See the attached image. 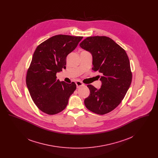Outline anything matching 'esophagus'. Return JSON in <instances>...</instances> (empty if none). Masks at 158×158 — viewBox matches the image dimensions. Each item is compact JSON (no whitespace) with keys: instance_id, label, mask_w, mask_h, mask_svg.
I'll use <instances>...</instances> for the list:
<instances>
[{"instance_id":"esophagus-1","label":"esophagus","mask_w":158,"mask_h":158,"mask_svg":"<svg viewBox=\"0 0 158 158\" xmlns=\"http://www.w3.org/2000/svg\"><path fill=\"white\" fill-rule=\"evenodd\" d=\"M76 86H77V88H81V87H82V86H84V85H85L82 82L79 81L76 82Z\"/></svg>"}]
</instances>
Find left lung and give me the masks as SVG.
Masks as SVG:
<instances>
[{"instance_id":"obj_1","label":"left lung","mask_w":158,"mask_h":158,"mask_svg":"<svg viewBox=\"0 0 158 158\" xmlns=\"http://www.w3.org/2000/svg\"><path fill=\"white\" fill-rule=\"evenodd\" d=\"M80 47L91 53L92 70L102 73L101 88L87 86L90 94L84 101L93 113L104 115L119 105L131 83L132 73L126 51L110 38L95 36L85 38Z\"/></svg>"}]
</instances>
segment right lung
Here are the masks:
<instances>
[{"mask_svg":"<svg viewBox=\"0 0 158 158\" xmlns=\"http://www.w3.org/2000/svg\"><path fill=\"white\" fill-rule=\"evenodd\" d=\"M82 38L57 35L40 44L34 53L26 83L34 102L45 114L54 115L64 110L75 90V83L60 82L56 73L66 68L67 56Z\"/></svg>","mask_w":158,"mask_h":158,"instance_id":"right-lung-1","label":"right lung"}]
</instances>
